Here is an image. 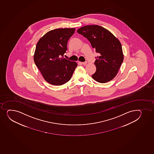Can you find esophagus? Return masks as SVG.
Here are the masks:
<instances>
[{
    "label": "esophagus",
    "instance_id": "esophagus-1",
    "mask_svg": "<svg viewBox=\"0 0 154 154\" xmlns=\"http://www.w3.org/2000/svg\"><path fill=\"white\" fill-rule=\"evenodd\" d=\"M82 64L84 65H87V62H82Z\"/></svg>",
    "mask_w": 154,
    "mask_h": 154
}]
</instances>
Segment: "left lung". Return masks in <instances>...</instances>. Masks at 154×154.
Returning a JSON list of instances; mask_svg holds the SVG:
<instances>
[{"instance_id":"8db88e82","label":"left lung","mask_w":154,"mask_h":154,"mask_svg":"<svg viewBox=\"0 0 154 154\" xmlns=\"http://www.w3.org/2000/svg\"><path fill=\"white\" fill-rule=\"evenodd\" d=\"M91 43L98 53L92 78L97 82L107 83L116 76L124 59L121 44L110 31L97 25L83 26L77 30Z\"/></svg>"}]
</instances>
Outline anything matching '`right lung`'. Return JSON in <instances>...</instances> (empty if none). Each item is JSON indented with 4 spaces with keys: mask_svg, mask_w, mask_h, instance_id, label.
I'll use <instances>...</instances> for the list:
<instances>
[{
    "mask_svg": "<svg viewBox=\"0 0 154 154\" xmlns=\"http://www.w3.org/2000/svg\"><path fill=\"white\" fill-rule=\"evenodd\" d=\"M75 28H58L48 32L38 41L34 54L36 66L48 83L60 86L69 81L78 66L64 58L67 44Z\"/></svg>",
    "mask_w": 154,
    "mask_h": 154,
    "instance_id": "add662e5",
    "label": "right lung"
}]
</instances>
